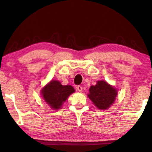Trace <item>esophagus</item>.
I'll use <instances>...</instances> for the list:
<instances>
[{
  "mask_svg": "<svg viewBox=\"0 0 152 152\" xmlns=\"http://www.w3.org/2000/svg\"><path fill=\"white\" fill-rule=\"evenodd\" d=\"M77 90H78L79 92H82V87L81 86H77Z\"/></svg>",
  "mask_w": 152,
  "mask_h": 152,
  "instance_id": "obj_1",
  "label": "esophagus"
}]
</instances>
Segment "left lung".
Segmentation results:
<instances>
[{"mask_svg": "<svg viewBox=\"0 0 152 152\" xmlns=\"http://www.w3.org/2000/svg\"><path fill=\"white\" fill-rule=\"evenodd\" d=\"M117 96V90L106 81L99 80L89 88L88 96L98 109L106 110L111 106Z\"/></svg>", "mask_w": 152, "mask_h": 152, "instance_id": "obj_1", "label": "left lung"}]
</instances>
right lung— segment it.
Returning <instances> with one entry per match:
<instances>
[{
	"mask_svg": "<svg viewBox=\"0 0 152 152\" xmlns=\"http://www.w3.org/2000/svg\"><path fill=\"white\" fill-rule=\"evenodd\" d=\"M75 92L70 85H61L58 80H51L42 88V95L45 102L52 109H59L70 95Z\"/></svg>",
	"mask_w": 152,
	"mask_h": 152,
	"instance_id": "obj_1",
	"label": "right lung"
}]
</instances>
